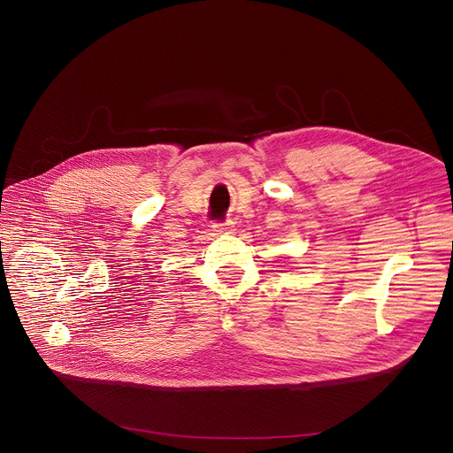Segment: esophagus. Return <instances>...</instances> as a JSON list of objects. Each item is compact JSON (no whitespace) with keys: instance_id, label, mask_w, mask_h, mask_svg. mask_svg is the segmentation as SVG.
<instances>
[{"instance_id":"obj_1","label":"esophagus","mask_w":453,"mask_h":453,"mask_svg":"<svg viewBox=\"0 0 453 453\" xmlns=\"http://www.w3.org/2000/svg\"><path fill=\"white\" fill-rule=\"evenodd\" d=\"M213 231L219 234H231L234 231V222L233 220H226V222H213Z\"/></svg>"}]
</instances>
